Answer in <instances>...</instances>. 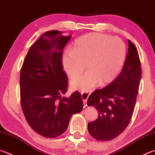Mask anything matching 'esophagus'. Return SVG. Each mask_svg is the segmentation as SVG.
Instances as JSON below:
<instances>
[{"label":"esophagus","mask_w":155,"mask_h":155,"mask_svg":"<svg viewBox=\"0 0 155 155\" xmlns=\"http://www.w3.org/2000/svg\"><path fill=\"white\" fill-rule=\"evenodd\" d=\"M90 94V91H81V97H82L83 104L85 107L86 106V103H87V101L89 96Z\"/></svg>","instance_id":"1"}]
</instances>
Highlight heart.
Here are the masks:
<instances>
[{
    "instance_id": "heart-1",
    "label": "heart",
    "mask_w": 155,
    "mask_h": 155,
    "mask_svg": "<svg viewBox=\"0 0 155 155\" xmlns=\"http://www.w3.org/2000/svg\"><path fill=\"white\" fill-rule=\"evenodd\" d=\"M127 47L122 39L104 33H90L77 38L72 48H65L61 61L74 90L87 91L99 83L104 85L115 79L122 69Z\"/></svg>"
}]
</instances>
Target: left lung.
<instances>
[{"mask_svg": "<svg viewBox=\"0 0 155 155\" xmlns=\"http://www.w3.org/2000/svg\"><path fill=\"white\" fill-rule=\"evenodd\" d=\"M128 51L121 72L115 79L89 96L87 104L98 112L88 123L89 133L98 141H110L125 130L132 117L141 78L137 49L128 40Z\"/></svg>", "mask_w": 155, "mask_h": 155, "instance_id": "8db88e82", "label": "left lung"}]
</instances>
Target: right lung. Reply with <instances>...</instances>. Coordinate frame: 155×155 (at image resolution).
Masks as SVG:
<instances>
[{
  "instance_id": "1",
  "label": "right lung",
  "mask_w": 155,
  "mask_h": 155,
  "mask_svg": "<svg viewBox=\"0 0 155 155\" xmlns=\"http://www.w3.org/2000/svg\"><path fill=\"white\" fill-rule=\"evenodd\" d=\"M58 31H47L31 47L20 70V102L28 124L46 138L61 135L72 115L83 109L81 94L69 98L68 76L64 70L63 49L71 38Z\"/></svg>"
}]
</instances>
